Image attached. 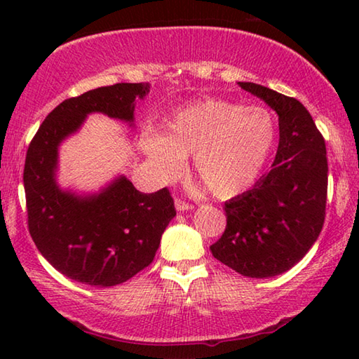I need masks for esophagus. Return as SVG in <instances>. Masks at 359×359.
Instances as JSON below:
<instances>
[{
  "label": "esophagus",
  "mask_w": 359,
  "mask_h": 359,
  "mask_svg": "<svg viewBox=\"0 0 359 359\" xmlns=\"http://www.w3.org/2000/svg\"><path fill=\"white\" fill-rule=\"evenodd\" d=\"M174 204H175V209L177 210H180V212H184V210H190V209H193V205L190 204V203H185L184 199H180V198H175V201H174Z\"/></svg>",
  "instance_id": "esophagus-1"
}]
</instances>
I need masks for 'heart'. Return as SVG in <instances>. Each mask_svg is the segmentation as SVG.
Instances as JSON below:
<instances>
[{"label":"heart","mask_w":359,"mask_h":359,"mask_svg":"<svg viewBox=\"0 0 359 359\" xmlns=\"http://www.w3.org/2000/svg\"><path fill=\"white\" fill-rule=\"evenodd\" d=\"M276 137V120L267 109L208 98L179 109L163 135L145 133L141 147L165 179L177 177L185 158L194 156L205 190L228 199L258 179Z\"/></svg>","instance_id":"1"}]
</instances>
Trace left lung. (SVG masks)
<instances>
[{
    "mask_svg": "<svg viewBox=\"0 0 359 359\" xmlns=\"http://www.w3.org/2000/svg\"><path fill=\"white\" fill-rule=\"evenodd\" d=\"M238 83L277 112L280 139L271 171L224 203L226 228L210 252L242 276L266 278L291 269L318 239L326 215V145L299 101Z\"/></svg>",
    "mask_w": 359,
    "mask_h": 359,
    "instance_id": "8db88e82",
    "label": "left lung"
}]
</instances>
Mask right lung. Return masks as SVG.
Segmentation results:
<instances>
[{"instance_id":"right-lung-1","label":"right lung","mask_w":359,"mask_h":359,"mask_svg":"<svg viewBox=\"0 0 359 359\" xmlns=\"http://www.w3.org/2000/svg\"><path fill=\"white\" fill-rule=\"evenodd\" d=\"M149 83H115L65 100L42 121L23 169L28 229L42 257L63 276L90 287H114L145 269L175 217L168 188L141 193L123 177L90 196L57 185L58 145L88 114L135 120Z\"/></svg>"}]
</instances>
